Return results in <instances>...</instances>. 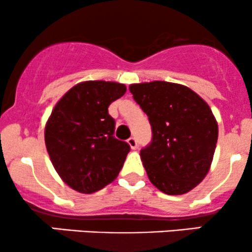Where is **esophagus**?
<instances>
[{"mask_svg":"<svg viewBox=\"0 0 252 252\" xmlns=\"http://www.w3.org/2000/svg\"><path fill=\"white\" fill-rule=\"evenodd\" d=\"M128 143H129L130 148H131V149H136V148H137V141H136L135 137H130V138H128Z\"/></svg>","mask_w":252,"mask_h":252,"instance_id":"obj_1","label":"esophagus"}]
</instances>
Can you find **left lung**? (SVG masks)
Masks as SVG:
<instances>
[{
  "instance_id": "left-lung-1",
  "label": "left lung",
  "mask_w": 252,
  "mask_h": 252,
  "mask_svg": "<svg viewBox=\"0 0 252 252\" xmlns=\"http://www.w3.org/2000/svg\"><path fill=\"white\" fill-rule=\"evenodd\" d=\"M129 90L152 126V142L140 152L150 182L169 195L189 192L209 173L218 140L210 106L180 84L156 80Z\"/></svg>"
}]
</instances>
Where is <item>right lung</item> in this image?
Returning <instances> with one entry per match:
<instances>
[{
    "mask_svg": "<svg viewBox=\"0 0 252 252\" xmlns=\"http://www.w3.org/2000/svg\"><path fill=\"white\" fill-rule=\"evenodd\" d=\"M126 85L104 80L77 84L63 94L45 128L54 168L71 189L97 192L117 178L130 146L114 136L108 108L126 94Z\"/></svg>",
    "mask_w": 252,
    "mask_h": 252,
    "instance_id": "right-lung-1",
    "label": "right lung"
}]
</instances>
